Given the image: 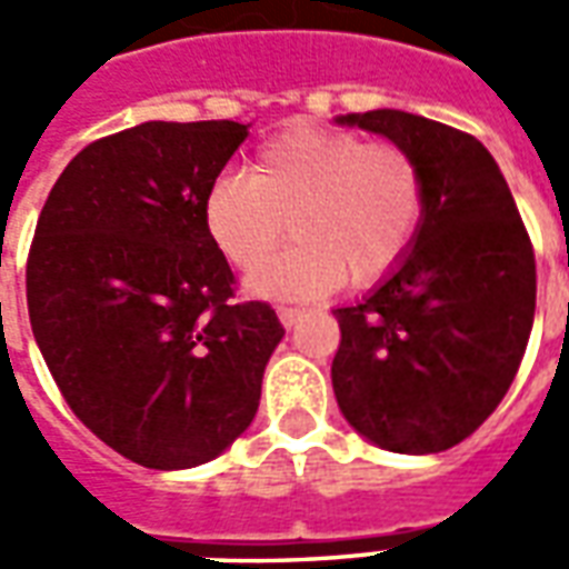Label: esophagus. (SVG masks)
<instances>
[{
	"label": "esophagus",
	"mask_w": 569,
	"mask_h": 569,
	"mask_svg": "<svg viewBox=\"0 0 569 569\" xmlns=\"http://www.w3.org/2000/svg\"><path fill=\"white\" fill-rule=\"evenodd\" d=\"M301 313H305V310H298V308H277V320L283 322L286 329H292V326H296V322L301 320Z\"/></svg>",
	"instance_id": "34e87169"
}]
</instances>
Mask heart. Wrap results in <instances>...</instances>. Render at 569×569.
<instances>
[{
  "instance_id": "b5f03b06",
  "label": "heart",
  "mask_w": 569,
  "mask_h": 569,
  "mask_svg": "<svg viewBox=\"0 0 569 569\" xmlns=\"http://www.w3.org/2000/svg\"><path fill=\"white\" fill-rule=\"evenodd\" d=\"M427 212L415 154L335 128H289L261 146L247 176H216L203 198L212 247L240 271L292 247L247 280L256 298L310 301L350 277L371 286L408 259Z\"/></svg>"
}]
</instances>
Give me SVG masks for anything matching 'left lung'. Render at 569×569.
Returning a JSON list of instances; mask_svg holds the SVG:
<instances>
[{"label":"left lung","mask_w":569,"mask_h":569,"mask_svg":"<svg viewBox=\"0 0 569 569\" xmlns=\"http://www.w3.org/2000/svg\"><path fill=\"white\" fill-rule=\"evenodd\" d=\"M335 124L408 149L427 182L408 259L362 301L335 308V399L383 451H448L490 418L521 366L537 308L530 237L476 137L399 109Z\"/></svg>","instance_id":"left-lung-1"}]
</instances>
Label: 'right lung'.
Listing matches in <instances>:
<instances>
[{
	"instance_id": "obj_1",
	"label": "right lung",
	"mask_w": 569,
	"mask_h": 569,
	"mask_svg": "<svg viewBox=\"0 0 569 569\" xmlns=\"http://www.w3.org/2000/svg\"><path fill=\"white\" fill-rule=\"evenodd\" d=\"M249 124L146 121L81 149L44 200L27 261L36 345L97 439L191 469L247 432L283 341L271 305H234L203 198Z\"/></svg>"
}]
</instances>
